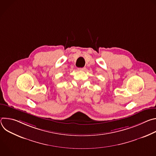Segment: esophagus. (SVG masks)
Here are the masks:
<instances>
[{
    "label": "esophagus",
    "instance_id": "esophagus-1",
    "mask_svg": "<svg viewBox=\"0 0 156 156\" xmlns=\"http://www.w3.org/2000/svg\"><path fill=\"white\" fill-rule=\"evenodd\" d=\"M79 71H84L86 70V68L85 67H83V68H79L78 69Z\"/></svg>",
    "mask_w": 156,
    "mask_h": 156
}]
</instances>
